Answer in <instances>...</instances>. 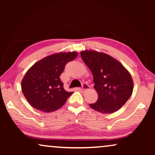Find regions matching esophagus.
I'll return each mask as SVG.
<instances>
[{"label":"esophagus","instance_id":"esophagus-1","mask_svg":"<svg viewBox=\"0 0 155 155\" xmlns=\"http://www.w3.org/2000/svg\"><path fill=\"white\" fill-rule=\"evenodd\" d=\"M90 87L89 86L88 84L84 83L83 84H82V87H79L78 88V90H79L80 91H82V92H84V91L90 90Z\"/></svg>","mask_w":155,"mask_h":155}]
</instances>
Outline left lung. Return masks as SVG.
<instances>
[{"label":"left lung","mask_w":155,"mask_h":155,"mask_svg":"<svg viewBox=\"0 0 155 155\" xmlns=\"http://www.w3.org/2000/svg\"><path fill=\"white\" fill-rule=\"evenodd\" d=\"M82 59L93 74L94 87L98 99L90 107L102 114H111L120 109L133 93V82L124 65L109 55L84 51Z\"/></svg>","instance_id":"1"}]
</instances>
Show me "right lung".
Listing matches in <instances>:
<instances>
[{
    "instance_id": "obj_1",
    "label": "right lung",
    "mask_w": 155,
    "mask_h": 155,
    "mask_svg": "<svg viewBox=\"0 0 155 155\" xmlns=\"http://www.w3.org/2000/svg\"><path fill=\"white\" fill-rule=\"evenodd\" d=\"M77 52L60 53L36 63L25 74L21 87L28 102L36 109L52 112L60 109L73 92L63 88L60 75Z\"/></svg>"
}]
</instances>
